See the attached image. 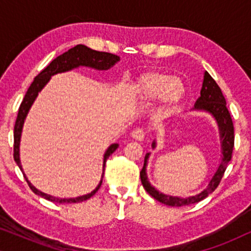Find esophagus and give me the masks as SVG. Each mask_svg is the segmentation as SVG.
<instances>
[{"label":"esophagus","mask_w":251,"mask_h":251,"mask_svg":"<svg viewBox=\"0 0 251 251\" xmlns=\"http://www.w3.org/2000/svg\"><path fill=\"white\" fill-rule=\"evenodd\" d=\"M131 138L137 142H142L145 138V132L143 129H136L131 132Z\"/></svg>","instance_id":"obj_1"}]
</instances>
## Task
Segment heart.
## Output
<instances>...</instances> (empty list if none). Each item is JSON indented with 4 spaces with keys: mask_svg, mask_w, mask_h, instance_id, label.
Masks as SVG:
<instances>
[{
    "mask_svg": "<svg viewBox=\"0 0 251 251\" xmlns=\"http://www.w3.org/2000/svg\"><path fill=\"white\" fill-rule=\"evenodd\" d=\"M133 91L143 101H152L159 98L163 109L170 111L183 100L186 85L180 76L168 72L151 71L137 78Z\"/></svg>",
    "mask_w": 251,
    "mask_h": 251,
    "instance_id": "heart-1",
    "label": "heart"
}]
</instances>
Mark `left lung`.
<instances>
[{
    "instance_id": "1",
    "label": "left lung",
    "mask_w": 251,
    "mask_h": 251,
    "mask_svg": "<svg viewBox=\"0 0 251 251\" xmlns=\"http://www.w3.org/2000/svg\"><path fill=\"white\" fill-rule=\"evenodd\" d=\"M194 111H204L210 113L214 116L216 122H217L222 144V162L219 164L217 171L212 176L211 180L209 181L208 186L201 193L194 195V197L183 199L161 193L155 187L151 185L149 179H147L146 174L147 161H149L151 153H147L145 155V160H144V167L142 171H140V180H142L143 186L151 197H153L155 200L161 202V203L170 205V207H181V205L198 203V202L207 198L209 194L212 193L217 188L223 176H224L227 164L232 159L233 147H234V126H233L232 118L229 115L228 109L226 107V100L224 96H223L221 88L218 87V84L216 83V81L210 76L208 72H204L200 97L198 98L197 102H195ZM155 146L156 143L154 140L152 143V147L155 149Z\"/></svg>"
}]
</instances>
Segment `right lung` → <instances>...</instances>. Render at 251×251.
Returning <instances> with one entry per match:
<instances>
[{
	"mask_svg": "<svg viewBox=\"0 0 251 251\" xmlns=\"http://www.w3.org/2000/svg\"><path fill=\"white\" fill-rule=\"evenodd\" d=\"M119 60H120V57L116 56V54L108 53V52H100V51L92 50L90 48L83 46V44H77V46L72 48V49L66 51V52H64L63 54H60V56H58L56 59H53L39 75H37V76H35V78H34V81L32 82V84H30V87L26 92L25 97L23 99L22 104H20L18 115H17L15 130H13V138H15V144H13V157H15L16 163L18 164L20 170H22V173L24 174V177H25V179L27 181V184H28V186L30 187V190H32L35 194L40 195V197L47 199V200H49L51 202H57V203H77V202H82V201L88 200V199H90L92 195L96 194V192L99 190V187L101 186L106 161H107L109 155L114 153V151L118 149L119 144H112V145L106 150V152L104 154V162H102L101 179L99 181L98 186L96 187L91 193H88L77 198L61 199V198L52 197V195H49L39 191L37 188H35L32 184H30V181L28 179H27L26 175L23 170L22 163H20V156H19L20 137H22L23 126H24V122H25L27 114H28L29 108L32 107L33 102L36 99L39 92L42 90L44 85L49 82L50 77L52 76V75L72 71L74 70V68H77L80 66L95 68V70H98V71H107L112 66H114Z\"/></svg>",
	"mask_w": 251,
	"mask_h": 251,
	"instance_id": "add662e5",
	"label": "right lung"
}]
</instances>
